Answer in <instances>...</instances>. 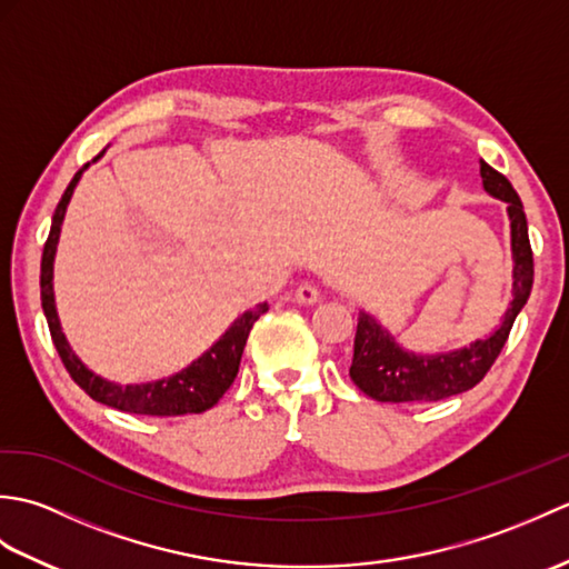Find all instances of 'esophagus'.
Segmentation results:
<instances>
[{
    "label": "esophagus",
    "instance_id": "esophagus-1",
    "mask_svg": "<svg viewBox=\"0 0 569 569\" xmlns=\"http://www.w3.org/2000/svg\"><path fill=\"white\" fill-rule=\"evenodd\" d=\"M296 300H298V303H303V306L318 303V300H320V288L312 286V283H300L296 288Z\"/></svg>",
    "mask_w": 569,
    "mask_h": 569
}]
</instances>
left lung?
<instances>
[{
    "instance_id": "8db88e82",
    "label": "left lung",
    "mask_w": 569,
    "mask_h": 569,
    "mask_svg": "<svg viewBox=\"0 0 569 569\" xmlns=\"http://www.w3.org/2000/svg\"><path fill=\"white\" fill-rule=\"evenodd\" d=\"M481 180L489 196L509 204L511 217V247H513V300L506 310L501 328L487 340H477L450 355L418 357L403 352L393 337L367 312H359L355 335V357L349 377L359 391L381 403H430L465 393L487 377L493 361L509 340L516 316L526 306L533 288V249L528 239V222L523 202L503 173L481 161Z\"/></svg>"
}]
</instances>
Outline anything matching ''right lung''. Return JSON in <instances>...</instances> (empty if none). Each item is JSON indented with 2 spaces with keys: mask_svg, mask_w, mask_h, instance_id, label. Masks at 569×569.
Instances as JSON below:
<instances>
[{
  "mask_svg": "<svg viewBox=\"0 0 569 569\" xmlns=\"http://www.w3.org/2000/svg\"><path fill=\"white\" fill-rule=\"evenodd\" d=\"M84 168H88V163L72 176L70 186L66 188L63 198L58 202V208L53 212L51 232H48V239L43 244V257H41V306L48 320V330H51V340L58 349V357L63 361V367L68 369L72 381H76L80 389L98 403L124 410V413L156 416V418L202 413V410L217 406V401L227 393L229 386L234 383L239 361H241V355H244V345L249 340V332L253 328V322L259 320V316H263V312L269 310V306L261 303L259 308H253L244 312L241 318H237L232 328L222 335L220 342H214L198 361H192L188 369L176 373L171 379L141 383V386H119V383L100 379L98 373H92L76 355H72L66 335L60 330L58 312L53 303V283H51L53 253L58 244L60 224H63L70 196L72 190H76Z\"/></svg>",
  "mask_w": 569,
  "mask_h": 569,
  "instance_id": "1",
  "label": "right lung"
}]
</instances>
